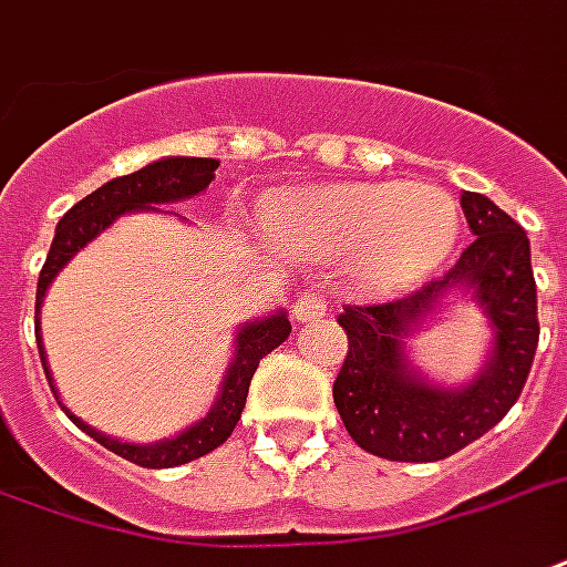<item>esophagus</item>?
I'll return each mask as SVG.
<instances>
[{"label":"esophagus","mask_w":567,"mask_h":567,"mask_svg":"<svg viewBox=\"0 0 567 567\" xmlns=\"http://www.w3.org/2000/svg\"><path fill=\"white\" fill-rule=\"evenodd\" d=\"M291 312H295V321H316V318L327 316L324 295L316 291V288H303V291L295 297Z\"/></svg>","instance_id":"obj_1"}]
</instances>
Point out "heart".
Returning a JSON list of instances; mask_svg holds the SVG:
<instances>
[{
  "label": "heart",
  "instance_id": "heart-1",
  "mask_svg": "<svg viewBox=\"0 0 567 567\" xmlns=\"http://www.w3.org/2000/svg\"><path fill=\"white\" fill-rule=\"evenodd\" d=\"M267 225L316 258H348L367 288L390 291L442 264L460 234V207L426 183H351L282 200Z\"/></svg>",
  "mask_w": 567,
  "mask_h": 567
}]
</instances>
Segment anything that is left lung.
Returning a JSON list of instances; mask_svg holds the SVG:
<instances>
[{
    "instance_id": "1",
    "label": "left lung",
    "mask_w": 567,
    "mask_h": 567,
    "mask_svg": "<svg viewBox=\"0 0 567 567\" xmlns=\"http://www.w3.org/2000/svg\"><path fill=\"white\" fill-rule=\"evenodd\" d=\"M475 243L442 279L379 306H346L348 354L333 402L348 435L381 460L435 463L489 433L517 402L538 348V291L526 230L477 192L460 195ZM472 296L494 330L476 379L444 389L411 363L408 342L447 296Z\"/></svg>"
}]
</instances>
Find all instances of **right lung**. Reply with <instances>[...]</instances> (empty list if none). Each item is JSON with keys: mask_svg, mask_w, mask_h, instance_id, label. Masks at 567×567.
I'll return each instance as SVG.
<instances>
[{"mask_svg": "<svg viewBox=\"0 0 567 567\" xmlns=\"http://www.w3.org/2000/svg\"><path fill=\"white\" fill-rule=\"evenodd\" d=\"M216 158H195V155H167L158 158L153 165L141 167L134 174L116 177L111 183H104L102 188H95L92 195L78 200L74 207L65 213L56 225L53 243H50L48 261L41 267L38 276V295H35V339H38V354H41V367L50 381L53 396L60 400V390L53 384L48 367V351L41 346V303L48 295L50 282L56 279V272L78 255V251L92 243L102 230H107L113 221L125 216V213H162L158 204H177V200L195 198L216 177ZM291 333V321L285 316V309H276L272 316L251 318L246 324H240L237 339H234V358L230 367L221 379V390L213 409H209L198 423L186 426L183 433L174 439H162V442L150 444H134L123 442V439H113V435L99 433L95 426L81 421L78 414H71L65 405V414L71 421L81 426L83 433L92 435L95 442L104 444L107 451L120 454L123 460L134 465H144V468H174V465L192 463L198 456L216 451L221 442H228V435L234 433V426L240 421L243 409H246V396H249V384L255 369L267 358L272 348H279Z\"/></svg>", "mask_w": 567, "mask_h": 567, "instance_id": "1", "label": "right lung"}]
</instances>
